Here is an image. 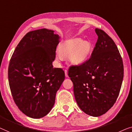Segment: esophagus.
<instances>
[{
	"instance_id": "esophagus-1",
	"label": "esophagus",
	"mask_w": 132,
	"mask_h": 132,
	"mask_svg": "<svg viewBox=\"0 0 132 132\" xmlns=\"http://www.w3.org/2000/svg\"><path fill=\"white\" fill-rule=\"evenodd\" d=\"M64 73H65V77L67 78L68 77V70H64Z\"/></svg>"
}]
</instances>
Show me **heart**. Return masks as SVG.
Listing matches in <instances>:
<instances>
[{
    "label": "heart",
    "mask_w": 132,
    "mask_h": 132,
    "mask_svg": "<svg viewBox=\"0 0 132 132\" xmlns=\"http://www.w3.org/2000/svg\"><path fill=\"white\" fill-rule=\"evenodd\" d=\"M92 47L90 42L82 40L75 39L64 44L59 48L60 54L57 55V60H62V57H70V60L75 65H80L88 59Z\"/></svg>",
    "instance_id": "1"
}]
</instances>
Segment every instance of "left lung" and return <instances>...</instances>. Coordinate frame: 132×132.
I'll return each instance as SVG.
<instances>
[{
    "mask_svg": "<svg viewBox=\"0 0 132 132\" xmlns=\"http://www.w3.org/2000/svg\"><path fill=\"white\" fill-rule=\"evenodd\" d=\"M97 42L90 58L70 66L68 75L73 84L76 102L85 114L99 117L116 103L124 76L123 63L111 37L96 28Z\"/></svg>",
    "mask_w": 132,
    "mask_h": 132,
    "instance_id": "1",
    "label": "left lung"
}]
</instances>
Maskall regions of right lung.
Wrapping results in <instances>:
<instances>
[{
  "label": "right lung",
  "instance_id": "1",
  "mask_svg": "<svg viewBox=\"0 0 132 132\" xmlns=\"http://www.w3.org/2000/svg\"><path fill=\"white\" fill-rule=\"evenodd\" d=\"M59 39L51 30L29 31L11 57L8 75L12 98L30 118H40L50 112L64 79L62 69L53 68L52 64Z\"/></svg>",
  "mask_w": 132,
  "mask_h": 132
}]
</instances>
